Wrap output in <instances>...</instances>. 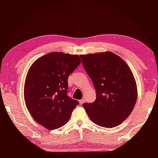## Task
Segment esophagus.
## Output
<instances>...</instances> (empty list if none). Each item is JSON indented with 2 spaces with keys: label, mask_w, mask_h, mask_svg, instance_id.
Wrapping results in <instances>:
<instances>
[{
  "label": "esophagus",
  "mask_w": 158,
  "mask_h": 158,
  "mask_svg": "<svg viewBox=\"0 0 158 158\" xmlns=\"http://www.w3.org/2000/svg\"><path fill=\"white\" fill-rule=\"evenodd\" d=\"M79 102V104H80V105H82L83 104H84V99H82V100H80Z\"/></svg>",
  "instance_id": "34e87169"
}]
</instances>
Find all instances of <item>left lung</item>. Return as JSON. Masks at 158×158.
<instances>
[{"label":"left lung","mask_w":158,"mask_h":158,"mask_svg":"<svg viewBox=\"0 0 158 158\" xmlns=\"http://www.w3.org/2000/svg\"><path fill=\"white\" fill-rule=\"evenodd\" d=\"M80 57L96 91L95 100L83 105L88 116L101 127L120 125L130 116L137 101V84L132 71L121 57L111 52Z\"/></svg>","instance_id":"1"}]
</instances>
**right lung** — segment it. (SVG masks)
<instances>
[{
	"instance_id": "1",
	"label": "right lung",
	"mask_w": 158,
	"mask_h": 158,
	"mask_svg": "<svg viewBox=\"0 0 158 158\" xmlns=\"http://www.w3.org/2000/svg\"><path fill=\"white\" fill-rule=\"evenodd\" d=\"M81 62L78 55L52 52L39 58L29 69L24 85L26 107L47 129L65 125L79 105L68 95V79Z\"/></svg>"
}]
</instances>
